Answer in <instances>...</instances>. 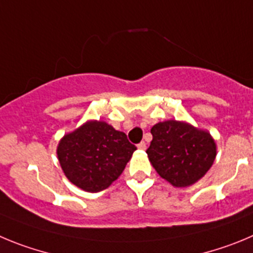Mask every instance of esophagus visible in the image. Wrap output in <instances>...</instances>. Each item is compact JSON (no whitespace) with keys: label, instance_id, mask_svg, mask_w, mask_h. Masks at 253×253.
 Here are the masks:
<instances>
[{"label":"esophagus","instance_id":"esophagus-1","mask_svg":"<svg viewBox=\"0 0 253 253\" xmlns=\"http://www.w3.org/2000/svg\"><path fill=\"white\" fill-rule=\"evenodd\" d=\"M137 147L140 150H146V143L143 142V141H141V142L137 145Z\"/></svg>","mask_w":253,"mask_h":253}]
</instances>
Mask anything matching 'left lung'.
<instances>
[{"mask_svg": "<svg viewBox=\"0 0 253 253\" xmlns=\"http://www.w3.org/2000/svg\"><path fill=\"white\" fill-rule=\"evenodd\" d=\"M146 154L158 174L174 186H189L211 169L215 143L208 132L185 122H160L151 128Z\"/></svg>", "mask_w": 253, "mask_h": 253, "instance_id": "8db88e82", "label": "left lung"}]
</instances>
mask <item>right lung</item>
<instances>
[{"mask_svg":"<svg viewBox=\"0 0 253 253\" xmlns=\"http://www.w3.org/2000/svg\"><path fill=\"white\" fill-rule=\"evenodd\" d=\"M137 149L106 122H87L61 138L58 158L65 176L85 192L108 188Z\"/></svg>","mask_w":253,"mask_h":253,"instance_id":"right-lung-1","label":"right lung"}]
</instances>
